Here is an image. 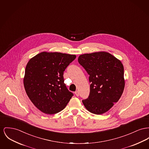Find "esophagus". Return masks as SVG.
<instances>
[{"label":"esophagus","mask_w":149,"mask_h":149,"mask_svg":"<svg viewBox=\"0 0 149 149\" xmlns=\"http://www.w3.org/2000/svg\"><path fill=\"white\" fill-rule=\"evenodd\" d=\"M75 95H76V96H77V97L79 96V91H76V92H75Z\"/></svg>","instance_id":"34e87169"}]
</instances>
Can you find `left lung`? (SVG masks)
<instances>
[{"label": "left lung", "mask_w": 149, "mask_h": 149, "mask_svg": "<svg viewBox=\"0 0 149 149\" xmlns=\"http://www.w3.org/2000/svg\"><path fill=\"white\" fill-rule=\"evenodd\" d=\"M78 62L89 75L90 93L82 102L88 110L100 115L109 110L120 99L125 86L121 61L109 53L79 56Z\"/></svg>", "instance_id": "left-lung-1"}]
</instances>
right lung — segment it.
Wrapping results in <instances>:
<instances>
[{"label":"right lung","mask_w":149,"mask_h":149,"mask_svg":"<svg viewBox=\"0 0 149 149\" xmlns=\"http://www.w3.org/2000/svg\"><path fill=\"white\" fill-rule=\"evenodd\" d=\"M75 55L43 52L28 62L24 84L33 104L46 114H56L69 102L73 93L64 83L63 71Z\"/></svg>","instance_id":"1"}]
</instances>
